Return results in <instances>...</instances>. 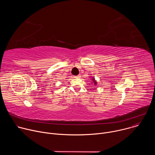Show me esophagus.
Returning <instances> with one entry per match:
<instances>
[{"instance_id": "1", "label": "esophagus", "mask_w": 155, "mask_h": 155, "mask_svg": "<svg viewBox=\"0 0 155 155\" xmlns=\"http://www.w3.org/2000/svg\"><path fill=\"white\" fill-rule=\"evenodd\" d=\"M80 77H81V75H78L75 77V78H80Z\"/></svg>"}]
</instances>
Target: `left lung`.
Masks as SVG:
<instances>
[{
	"label": "left lung",
	"instance_id": "obj_1",
	"mask_svg": "<svg viewBox=\"0 0 155 155\" xmlns=\"http://www.w3.org/2000/svg\"><path fill=\"white\" fill-rule=\"evenodd\" d=\"M91 77V80H92V83H91V84H93L96 86L97 82L96 80H95V78H94V77Z\"/></svg>",
	"mask_w": 155,
	"mask_h": 155
}]
</instances>
